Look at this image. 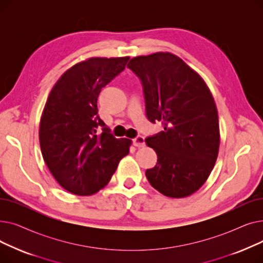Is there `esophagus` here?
<instances>
[{
  "mask_svg": "<svg viewBox=\"0 0 263 263\" xmlns=\"http://www.w3.org/2000/svg\"><path fill=\"white\" fill-rule=\"evenodd\" d=\"M133 145L137 148H142L145 146V140L142 135H137L133 140Z\"/></svg>",
  "mask_w": 263,
  "mask_h": 263,
  "instance_id": "obj_1",
  "label": "esophagus"
}]
</instances>
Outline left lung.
Listing matches in <instances>:
<instances>
[{
  "instance_id": "8db88e82",
  "label": "left lung",
  "mask_w": 263,
  "mask_h": 263,
  "mask_svg": "<svg viewBox=\"0 0 263 263\" xmlns=\"http://www.w3.org/2000/svg\"><path fill=\"white\" fill-rule=\"evenodd\" d=\"M128 68L142 82L147 118L164 128L145 140L158 156L156 166L146 171L148 181L167 197L190 196L208 179L218 155L212 93L196 71L168 52L133 58Z\"/></svg>"
}]
</instances>
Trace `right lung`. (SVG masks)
<instances>
[{
    "mask_svg": "<svg viewBox=\"0 0 263 263\" xmlns=\"http://www.w3.org/2000/svg\"><path fill=\"white\" fill-rule=\"evenodd\" d=\"M126 58H91L76 64L55 83L39 126L41 154L55 180L72 194L104 187L131 140L116 139L98 115L101 89L124 68Z\"/></svg>",
    "mask_w": 263,
    "mask_h": 263,
    "instance_id": "add662e5",
    "label": "right lung"
}]
</instances>
